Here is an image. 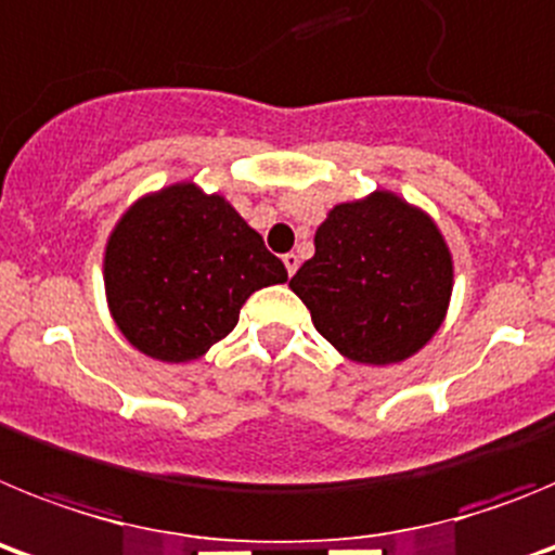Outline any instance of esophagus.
<instances>
[{"label": "esophagus", "instance_id": "34e87169", "mask_svg": "<svg viewBox=\"0 0 555 555\" xmlns=\"http://www.w3.org/2000/svg\"><path fill=\"white\" fill-rule=\"evenodd\" d=\"M283 263H286V272L294 274V272H297V267H300V255L286 253V255H283Z\"/></svg>", "mask_w": 555, "mask_h": 555}]
</instances>
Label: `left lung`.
<instances>
[{
	"label": "left lung",
	"instance_id": "1",
	"mask_svg": "<svg viewBox=\"0 0 555 555\" xmlns=\"http://www.w3.org/2000/svg\"><path fill=\"white\" fill-rule=\"evenodd\" d=\"M288 286L313 327L358 364H397L442 325L453 263L425 214L386 191L327 214Z\"/></svg>",
	"mask_w": 555,
	"mask_h": 555
}]
</instances>
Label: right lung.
<instances>
[{
    "label": "right lung",
    "mask_w": 555,
    "mask_h": 555,
    "mask_svg": "<svg viewBox=\"0 0 555 555\" xmlns=\"http://www.w3.org/2000/svg\"><path fill=\"white\" fill-rule=\"evenodd\" d=\"M286 267L222 197L171 185L127 210L105 253L119 331L158 361H191L228 336L253 292Z\"/></svg>",
    "instance_id": "right-lung-1"
}]
</instances>
